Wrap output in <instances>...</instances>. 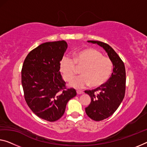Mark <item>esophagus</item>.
<instances>
[{
	"label": "esophagus",
	"instance_id": "esophagus-1",
	"mask_svg": "<svg viewBox=\"0 0 147 147\" xmlns=\"http://www.w3.org/2000/svg\"><path fill=\"white\" fill-rule=\"evenodd\" d=\"M77 94H82L83 93V91H77Z\"/></svg>",
	"mask_w": 147,
	"mask_h": 147
}]
</instances>
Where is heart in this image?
I'll use <instances>...</instances> for the list:
<instances>
[{
    "mask_svg": "<svg viewBox=\"0 0 147 147\" xmlns=\"http://www.w3.org/2000/svg\"><path fill=\"white\" fill-rule=\"evenodd\" d=\"M112 62L96 49L88 48L76 51L74 60L64 56L60 61V71L64 80L70 81L77 74V67H82L81 76L72 80L69 85L82 89L89 85L92 88L102 86L109 79L112 71Z\"/></svg>",
    "mask_w": 147,
    "mask_h": 147,
    "instance_id": "b5f03b06",
    "label": "heart"
}]
</instances>
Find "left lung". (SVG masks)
I'll return each mask as SVG.
<instances>
[{"mask_svg": "<svg viewBox=\"0 0 147 147\" xmlns=\"http://www.w3.org/2000/svg\"><path fill=\"white\" fill-rule=\"evenodd\" d=\"M87 42L103 48L113 64V72L107 82L95 89L85 91L91 98L85 112L93 120L101 121L112 116L122 102L125 91V69L123 61L110 45L98 40Z\"/></svg>", "mask_w": 147, "mask_h": 147, "instance_id": "obj_1", "label": "left lung"}]
</instances>
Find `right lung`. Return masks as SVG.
Here are the masks:
<instances>
[{"mask_svg": "<svg viewBox=\"0 0 147 147\" xmlns=\"http://www.w3.org/2000/svg\"><path fill=\"white\" fill-rule=\"evenodd\" d=\"M67 48L65 40L45 42L28 54L22 66L25 100L35 115L49 121L59 119L76 95L75 89H66L60 71Z\"/></svg>", "mask_w": 147, "mask_h": 147, "instance_id": "right-lung-1", "label": "right lung"}]
</instances>
